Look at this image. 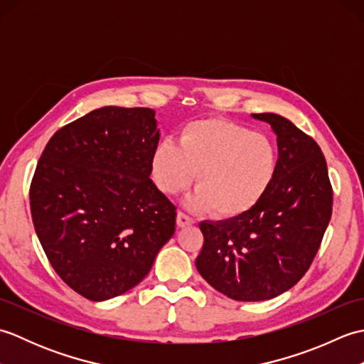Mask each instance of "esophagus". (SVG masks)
<instances>
[{
	"label": "esophagus",
	"instance_id": "esophagus-1",
	"mask_svg": "<svg viewBox=\"0 0 364 364\" xmlns=\"http://www.w3.org/2000/svg\"><path fill=\"white\" fill-rule=\"evenodd\" d=\"M192 222H194V220H192V219L189 218V215H186L184 213H181V211H180V213L176 214V225L180 227V228H184V227L191 225Z\"/></svg>",
	"mask_w": 364,
	"mask_h": 364
}]
</instances>
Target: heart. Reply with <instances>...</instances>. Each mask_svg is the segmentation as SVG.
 <instances>
[{
	"label": "heart",
	"mask_w": 364,
	"mask_h": 364,
	"mask_svg": "<svg viewBox=\"0 0 364 364\" xmlns=\"http://www.w3.org/2000/svg\"><path fill=\"white\" fill-rule=\"evenodd\" d=\"M277 153L266 136L239 123L206 119L188 123L178 144L162 141L151 156V173L166 194H178L194 180L191 210L236 218L257 205L272 183Z\"/></svg>",
	"instance_id": "1"
}]
</instances>
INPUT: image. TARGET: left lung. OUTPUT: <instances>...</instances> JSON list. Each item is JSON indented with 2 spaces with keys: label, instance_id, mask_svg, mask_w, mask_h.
<instances>
[{
  "label": "left lung",
  "instance_id": "8db88e82",
  "mask_svg": "<svg viewBox=\"0 0 364 364\" xmlns=\"http://www.w3.org/2000/svg\"><path fill=\"white\" fill-rule=\"evenodd\" d=\"M277 136L272 183L249 211L225 220H203L197 270L214 289L239 301L280 296L313 262L331 218L326 158L310 136L274 112L252 114Z\"/></svg>",
  "mask_w": 364,
  "mask_h": 364
}]
</instances>
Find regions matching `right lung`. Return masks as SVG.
<instances>
[{"label":"right lung","mask_w":364,"mask_h":364,"mask_svg":"<svg viewBox=\"0 0 364 364\" xmlns=\"http://www.w3.org/2000/svg\"><path fill=\"white\" fill-rule=\"evenodd\" d=\"M149 107L105 106L46 144L31 183V214L53 269L94 301L150 272L175 233L176 208L150 180L159 142Z\"/></svg>","instance_id":"1"}]
</instances>
